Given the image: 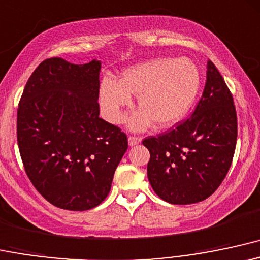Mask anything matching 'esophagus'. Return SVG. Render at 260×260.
Here are the masks:
<instances>
[{
  "mask_svg": "<svg viewBox=\"0 0 260 260\" xmlns=\"http://www.w3.org/2000/svg\"><path fill=\"white\" fill-rule=\"evenodd\" d=\"M127 142H129V146L139 145L140 142H141V138H138V136H129V139H127Z\"/></svg>",
  "mask_w": 260,
  "mask_h": 260,
  "instance_id": "34e87169",
  "label": "esophagus"
}]
</instances>
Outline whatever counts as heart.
Listing matches in <instances>:
<instances>
[{
  "mask_svg": "<svg viewBox=\"0 0 260 260\" xmlns=\"http://www.w3.org/2000/svg\"><path fill=\"white\" fill-rule=\"evenodd\" d=\"M199 67L189 57H156L122 70L119 80L110 77L99 84V103L108 121L120 124L131 94L138 95L140 109L129 119L134 131L150 124L171 126L185 116L200 89Z\"/></svg>",
  "mask_w": 260,
  "mask_h": 260,
  "instance_id": "heart-1",
  "label": "heart"
}]
</instances>
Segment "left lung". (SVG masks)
I'll return each instance as SVG.
<instances>
[{"label":"left lung","instance_id":"1","mask_svg":"<svg viewBox=\"0 0 260 260\" xmlns=\"http://www.w3.org/2000/svg\"><path fill=\"white\" fill-rule=\"evenodd\" d=\"M203 95L189 119L169 133L147 138V177L154 193L176 205L205 200L231 167L237 141L233 98L216 66L208 61Z\"/></svg>","mask_w":260,"mask_h":260}]
</instances>
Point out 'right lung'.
Returning <instances> with one entry per match:
<instances>
[{
	"mask_svg": "<svg viewBox=\"0 0 260 260\" xmlns=\"http://www.w3.org/2000/svg\"><path fill=\"white\" fill-rule=\"evenodd\" d=\"M102 62L44 60L29 77L17 112V140L29 179L52 205L71 211L107 198L127 150L115 125L99 118Z\"/></svg>",
	"mask_w": 260,
	"mask_h": 260,
	"instance_id": "obj_1",
	"label": "right lung"
}]
</instances>
